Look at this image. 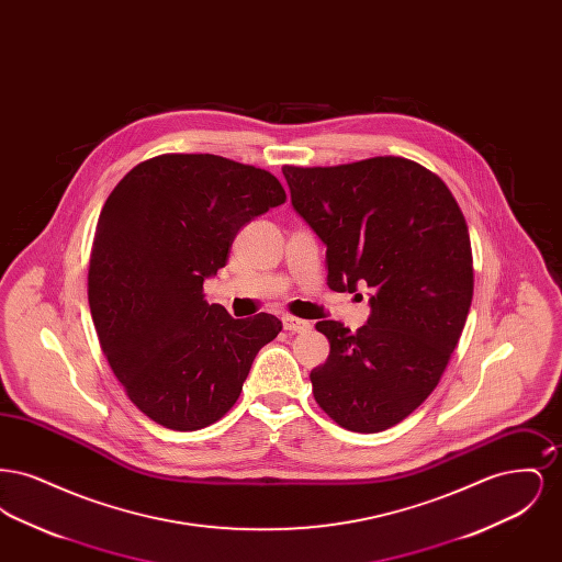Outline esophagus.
Here are the masks:
<instances>
[{
    "mask_svg": "<svg viewBox=\"0 0 562 562\" xmlns=\"http://www.w3.org/2000/svg\"><path fill=\"white\" fill-rule=\"evenodd\" d=\"M282 326H284V330H291V333H303V330L312 328L310 322L294 318V316H284L282 318Z\"/></svg>",
    "mask_w": 562,
    "mask_h": 562,
    "instance_id": "1",
    "label": "esophagus"
}]
</instances>
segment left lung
I'll list each match as a JSON object with an SVG mask.
<instances>
[{"label": "left lung", "mask_w": 562, "mask_h": 562, "mask_svg": "<svg viewBox=\"0 0 562 562\" xmlns=\"http://www.w3.org/2000/svg\"><path fill=\"white\" fill-rule=\"evenodd\" d=\"M293 209L326 244L328 286L373 289L351 333L322 321L330 353L310 379L322 411L360 434L401 424L445 373L474 294L463 213L440 177L379 156L339 166H282Z\"/></svg>", "instance_id": "8db88e82"}]
</instances>
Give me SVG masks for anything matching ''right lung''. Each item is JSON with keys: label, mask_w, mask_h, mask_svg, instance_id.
Returning a JSON list of instances; mask_svg holds the SVG:
<instances>
[{"label": "right lung", "mask_w": 562, "mask_h": 562, "mask_svg": "<svg viewBox=\"0 0 562 562\" xmlns=\"http://www.w3.org/2000/svg\"><path fill=\"white\" fill-rule=\"evenodd\" d=\"M286 202L263 168L211 154L136 164L109 193L92 241L88 301L101 349L134 406L164 428L193 431L240 398L271 314L236 321L204 301L232 241Z\"/></svg>", "instance_id": "1"}]
</instances>
